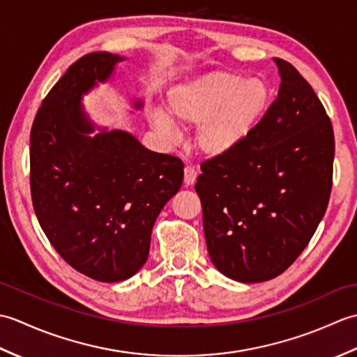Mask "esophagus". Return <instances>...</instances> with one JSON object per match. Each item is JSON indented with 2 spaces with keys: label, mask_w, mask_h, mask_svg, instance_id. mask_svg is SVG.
Wrapping results in <instances>:
<instances>
[{
  "label": "esophagus",
  "mask_w": 357,
  "mask_h": 357,
  "mask_svg": "<svg viewBox=\"0 0 357 357\" xmlns=\"http://www.w3.org/2000/svg\"><path fill=\"white\" fill-rule=\"evenodd\" d=\"M196 176H198V173H196L193 167L187 165L184 169V184L185 185H193L195 181H196Z\"/></svg>",
  "instance_id": "34e87169"
}]
</instances>
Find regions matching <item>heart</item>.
<instances>
[{
    "label": "heart",
    "mask_w": 357,
    "mask_h": 357,
    "mask_svg": "<svg viewBox=\"0 0 357 357\" xmlns=\"http://www.w3.org/2000/svg\"><path fill=\"white\" fill-rule=\"evenodd\" d=\"M271 104V87L262 78L233 72H211L187 79L167 93L170 115L181 124L198 127L196 146L207 156H222L245 142ZM162 109L149 112V123L165 139L178 128Z\"/></svg>",
    "instance_id": "obj_1"
}]
</instances>
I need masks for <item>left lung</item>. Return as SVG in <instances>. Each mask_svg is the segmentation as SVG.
<instances>
[{
  "mask_svg": "<svg viewBox=\"0 0 357 357\" xmlns=\"http://www.w3.org/2000/svg\"><path fill=\"white\" fill-rule=\"evenodd\" d=\"M278 98L250 138L201 164L195 185L211 262L239 282H264L304 252L327 210L335 133L313 87L275 58Z\"/></svg>",
  "mask_w": 357,
  "mask_h": 357,
  "instance_id": "1",
  "label": "left lung"
}]
</instances>
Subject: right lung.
<instances>
[{
    "label": "right lung",
    "mask_w": 357,
    "mask_h": 357,
    "mask_svg": "<svg viewBox=\"0 0 357 357\" xmlns=\"http://www.w3.org/2000/svg\"><path fill=\"white\" fill-rule=\"evenodd\" d=\"M123 59L93 52L75 61L44 98L30 130L38 222L70 267L101 282L128 279L146 264L159 211L184 179L179 158L150 151L130 133L87 135L93 126L81 98Z\"/></svg>",
    "instance_id": "obj_1"
}]
</instances>
